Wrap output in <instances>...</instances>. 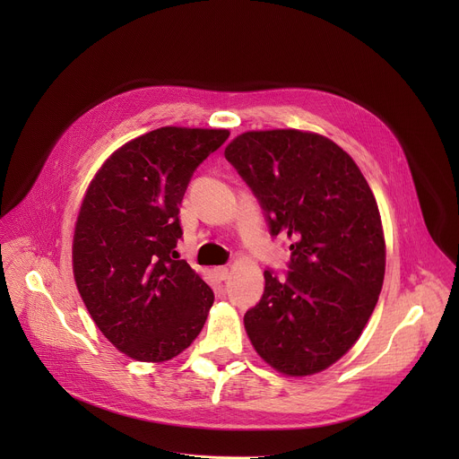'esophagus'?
<instances>
[{
  "label": "esophagus",
  "instance_id": "esophagus-1",
  "mask_svg": "<svg viewBox=\"0 0 459 459\" xmlns=\"http://www.w3.org/2000/svg\"><path fill=\"white\" fill-rule=\"evenodd\" d=\"M214 274H216V278L218 280H227L229 278V274H230V271H229V267H214Z\"/></svg>",
  "mask_w": 459,
  "mask_h": 459
}]
</instances>
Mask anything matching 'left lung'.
<instances>
[{
  "label": "left lung",
  "mask_w": 459,
  "mask_h": 459,
  "mask_svg": "<svg viewBox=\"0 0 459 459\" xmlns=\"http://www.w3.org/2000/svg\"><path fill=\"white\" fill-rule=\"evenodd\" d=\"M225 158L265 209L273 236L292 239L287 281L264 273L265 292L245 317L257 356L303 377L359 340L385 278V234L374 194L338 143L308 130H248Z\"/></svg>",
  "instance_id": "obj_1"
}]
</instances>
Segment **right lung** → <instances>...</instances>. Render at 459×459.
<instances>
[{
    "label": "right lung",
    "mask_w": 459,
    "mask_h": 459,
    "mask_svg": "<svg viewBox=\"0 0 459 459\" xmlns=\"http://www.w3.org/2000/svg\"><path fill=\"white\" fill-rule=\"evenodd\" d=\"M227 128L161 126L114 151L89 183L73 238L78 292L101 334L145 363L176 358L198 338L212 289L178 259L186 185Z\"/></svg>",
    "instance_id": "add662e5"
}]
</instances>
